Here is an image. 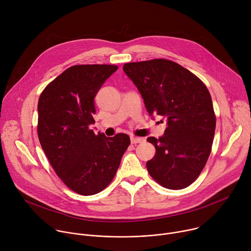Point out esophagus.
Wrapping results in <instances>:
<instances>
[{
  "mask_svg": "<svg viewBox=\"0 0 251 251\" xmlns=\"http://www.w3.org/2000/svg\"><path fill=\"white\" fill-rule=\"evenodd\" d=\"M145 139L142 137H131V143L132 144H138V143H142L144 142Z\"/></svg>",
  "mask_w": 251,
  "mask_h": 251,
  "instance_id": "esophagus-1",
  "label": "esophagus"
}]
</instances>
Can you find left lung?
Instances as JSON below:
<instances>
[{"instance_id":"8db88e82","label":"left lung","mask_w":251,"mask_h":251,"mask_svg":"<svg viewBox=\"0 0 251 251\" xmlns=\"http://www.w3.org/2000/svg\"><path fill=\"white\" fill-rule=\"evenodd\" d=\"M124 73L138 88L149 115L167 119L165 134L147 138L156 148L149 174L170 190L194 183L210 154L216 115L210 94L191 71L168 59L125 63Z\"/></svg>"}]
</instances>
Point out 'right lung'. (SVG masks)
I'll list each match as a JSON object with an SVG mask.
<instances>
[{"label":"right lung","instance_id":"1","mask_svg":"<svg viewBox=\"0 0 251 251\" xmlns=\"http://www.w3.org/2000/svg\"><path fill=\"white\" fill-rule=\"evenodd\" d=\"M116 65L86 64L67 68L42 92L38 135L42 148L62 182L74 192L95 195L108 186L130 138L94 131V97Z\"/></svg>","mask_w":251,"mask_h":251}]
</instances>
